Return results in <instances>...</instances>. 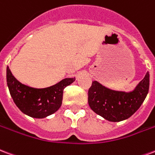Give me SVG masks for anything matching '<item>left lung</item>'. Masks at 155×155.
Instances as JSON below:
<instances>
[{
	"label": "left lung",
	"instance_id": "8db88e82",
	"mask_svg": "<svg viewBox=\"0 0 155 155\" xmlns=\"http://www.w3.org/2000/svg\"><path fill=\"white\" fill-rule=\"evenodd\" d=\"M150 74L130 92L110 90L97 81L91 83L88 90V104L95 113L109 121L118 122L135 113L143 103L149 91Z\"/></svg>",
	"mask_w": 155,
	"mask_h": 155
}]
</instances>
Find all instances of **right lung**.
Wrapping results in <instances>:
<instances>
[{
  "instance_id": "obj_1",
  "label": "right lung",
  "mask_w": 155,
  "mask_h": 155,
  "mask_svg": "<svg viewBox=\"0 0 155 155\" xmlns=\"http://www.w3.org/2000/svg\"><path fill=\"white\" fill-rule=\"evenodd\" d=\"M6 81L11 97L23 113L34 118H45L59 109L64 89L73 83L75 78H65L46 88H33L20 83L7 67Z\"/></svg>"
}]
</instances>
